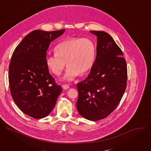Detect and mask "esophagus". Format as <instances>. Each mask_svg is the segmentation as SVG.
<instances>
[{
    "mask_svg": "<svg viewBox=\"0 0 151 151\" xmlns=\"http://www.w3.org/2000/svg\"><path fill=\"white\" fill-rule=\"evenodd\" d=\"M62 88L64 89V90H67V89H69L70 88L69 86L68 85H62Z\"/></svg>",
    "mask_w": 151,
    "mask_h": 151,
    "instance_id": "obj_1",
    "label": "esophagus"
}]
</instances>
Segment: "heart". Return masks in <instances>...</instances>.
<instances>
[{
  "mask_svg": "<svg viewBox=\"0 0 151 151\" xmlns=\"http://www.w3.org/2000/svg\"><path fill=\"white\" fill-rule=\"evenodd\" d=\"M54 52L55 54L47 56L48 68L58 76L66 63L68 67L63 79L72 81L79 75H86L91 70L96 59V49L90 39L73 37L59 43L55 47Z\"/></svg>",
  "mask_w": 151,
  "mask_h": 151,
  "instance_id": "heart-1",
  "label": "heart"
}]
</instances>
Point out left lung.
Segmentation results:
<instances>
[{
  "label": "left lung",
  "instance_id": "8db88e82",
  "mask_svg": "<svg viewBox=\"0 0 151 151\" xmlns=\"http://www.w3.org/2000/svg\"><path fill=\"white\" fill-rule=\"evenodd\" d=\"M97 37V54L93 68L76 84V107L84 118L96 121L110 115L125 92L127 69L123 53L112 36L103 31H90Z\"/></svg>",
  "mask_w": 151,
  "mask_h": 151
}]
</instances>
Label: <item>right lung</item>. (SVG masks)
<instances>
[{
	"label": "right lung",
	"instance_id": "1",
	"mask_svg": "<svg viewBox=\"0 0 151 151\" xmlns=\"http://www.w3.org/2000/svg\"><path fill=\"white\" fill-rule=\"evenodd\" d=\"M64 31H32L12 54L9 66L11 94L18 108L33 118L48 116L62 91L49 73L46 58L50 43Z\"/></svg>",
	"mask_w": 151,
	"mask_h": 151
}]
</instances>
